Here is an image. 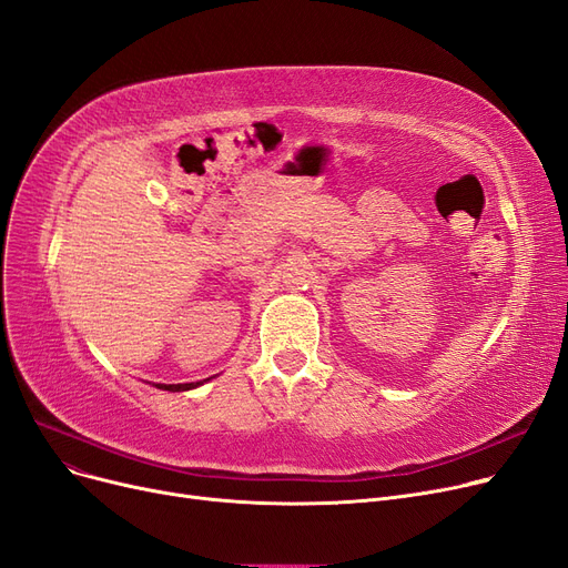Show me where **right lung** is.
I'll return each instance as SVG.
<instances>
[{
  "mask_svg": "<svg viewBox=\"0 0 568 568\" xmlns=\"http://www.w3.org/2000/svg\"><path fill=\"white\" fill-rule=\"evenodd\" d=\"M209 381V378H206ZM196 385H202V383H179V385H158L160 389H169V392H185V389H192V387H196Z\"/></svg>",
  "mask_w": 568,
  "mask_h": 568,
  "instance_id": "right-lung-1",
  "label": "right lung"
}]
</instances>
